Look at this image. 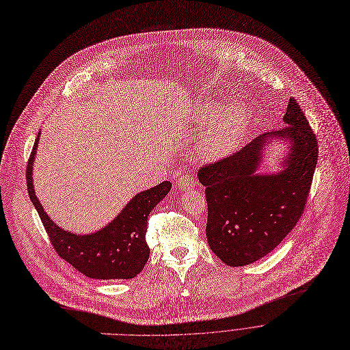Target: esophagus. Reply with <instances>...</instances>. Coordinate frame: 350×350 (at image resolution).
I'll return each mask as SVG.
<instances>
[{"instance_id": "esophagus-1", "label": "esophagus", "mask_w": 350, "mask_h": 350, "mask_svg": "<svg viewBox=\"0 0 350 350\" xmlns=\"http://www.w3.org/2000/svg\"><path fill=\"white\" fill-rule=\"evenodd\" d=\"M197 184L196 181V177L193 174H183L176 185L178 187V189H181V191H188V189H193V187Z\"/></svg>"}]
</instances>
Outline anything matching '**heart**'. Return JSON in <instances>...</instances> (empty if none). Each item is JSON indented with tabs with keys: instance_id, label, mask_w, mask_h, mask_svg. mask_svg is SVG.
<instances>
[{
	"instance_id": "heart-1",
	"label": "heart",
	"mask_w": 350,
	"mask_h": 350,
	"mask_svg": "<svg viewBox=\"0 0 350 350\" xmlns=\"http://www.w3.org/2000/svg\"><path fill=\"white\" fill-rule=\"evenodd\" d=\"M201 124H209L202 149L212 157H220L232 152L240 139V135L247 124L245 109L239 103H230L221 110H216L212 105L202 107L200 111Z\"/></svg>"
}]
</instances>
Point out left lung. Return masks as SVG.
Returning <instances> with one entry per match:
<instances>
[{"mask_svg":"<svg viewBox=\"0 0 350 350\" xmlns=\"http://www.w3.org/2000/svg\"><path fill=\"white\" fill-rule=\"evenodd\" d=\"M283 121L286 126L278 131L262 134L234 154L198 170L208 204V244L229 267H244L265 257L303 215L319 145L295 98ZM269 139L289 142L291 149L283 171L260 175L256 170Z\"/></svg>","mask_w":350,"mask_h":350,"instance_id":"left-lung-1","label":"left lung"}]
</instances>
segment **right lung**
Instances as JSON below:
<instances>
[{
    "label": "right lung",
    "mask_w": 350,
    "mask_h": 350,
    "mask_svg": "<svg viewBox=\"0 0 350 350\" xmlns=\"http://www.w3.org/2000/svg\"><path fill=\"white\" fill-rule=\"evenodd\" d=\"M38 142L39 135L26 166L27 193L58 256L92 279L135 278L149 258V247L145 240L148 216L167 196L172 183L163 181L137 194L103 229L83 236L74 234L55 225L36 197L31 172Z\"/></svg>",
    "instance_id": "add662e5"
}]
</instances>
